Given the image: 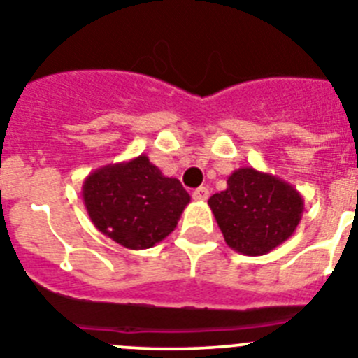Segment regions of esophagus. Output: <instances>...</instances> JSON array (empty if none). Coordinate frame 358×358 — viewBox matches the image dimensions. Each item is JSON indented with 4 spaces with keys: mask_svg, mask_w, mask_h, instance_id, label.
<instances>
[{
    "mask_svg": "<svg viewBox=\"0 0 358 358\" xmlns=\"http://www.w3.org/2000/svg\"><path fill=\"white\" fill-rule=\"evenodd\" d=\"M192 197H194L195 201H206L210 197V190L206 188V186H199L197 190H194Z\"/></svg>",
    "mask_w": 358,
    "mask_h": 358,
    "instance_id": "34e87169",
    "label": "esophagus"
}]
</instances>
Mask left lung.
<instances>
[{
	"label": "left lung",
	"mask_w": 358,
	"mask_h": 358,
	"mask_svg": "<svg viewBox=\"0 0 358 358\" xmlns=\"http://www.w3.org/2000/svg\"><path fill=\"white\" fill-rule=\"evenodd\" d=\"M226 190L208 199L226 244L243 255H264L297 230L304 199L289 182L252 166L237 168Z\"/></svg>",
	"instance_id": "obj_1"
}]
</instances>
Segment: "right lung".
Segmentation results:
<instances>
[{"label": "right lung", "mask_w": 358, "mask_h": 358, "mask_svg": "<svg viewBox=\"0 0 358 358\" xmlns=\"http://www.w3.org/2000/svg\"><path fill=\"white\" fill-rule=\"evenodd\" d=\"M81 195L97 230L128 250L161 243L190 203L179 179L163 176L145 154L94 170Z\"/></svg>", "instance_id": "right-lung-1"}]
</instances>
